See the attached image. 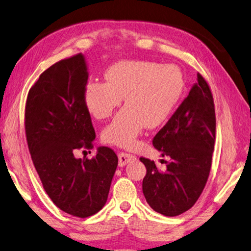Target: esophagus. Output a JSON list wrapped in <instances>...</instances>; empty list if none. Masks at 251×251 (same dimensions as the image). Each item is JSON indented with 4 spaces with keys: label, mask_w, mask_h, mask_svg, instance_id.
<instances>
[{
    "label": "esophagus",
    "mask_w": 251,
    "mask_h": 251,
    "mask_svg": "<svg viewBox=\"0 0 251 251\" xmlns=\"http://www.w3.org/2000/svg\"><path fill=\"white\" fill-rule=\"evenodd\" d=\"M133 158H135V156L132 154L126 153V152H119L118 153V161H119L118 164H119V166H124L130 160H133Z\"/></svg>",
    "instance_id": "1"
}]
</instances>
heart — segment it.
Wrapping results in <instances>:
<instances>
[{
    "mask_svg": "<svg viewBox=\"0 0 251 251\" xmlns=\"http://www.w3.org/2000/svg\"><path fill=\"white\" fill-rule=\"evenodd\" d=\"M106 82H89L83 99L93 116L110 117L125 96V107L102 130L107 144L130 147L143 129L157 128L169 121L181 101L185 88L180 68L149 61L123 60L105 73Z\"/></svg>",
    "mask_w": 251,
    "mask_h": 251,
    "instance_id": "obj_1",
    "label": "heart"
}]
</instances>
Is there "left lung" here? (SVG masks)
I'll return each mask as SVG.
<instances>
[{"label":"left lung","mask_w":251,"mask_h":251,"mask_svg":"<svg viewBox=\"0 0 251 251\" xmlns=\"http://www.w3.org/2000/svg\"><path fill=\"white\" fill-rule=\"evenodd\" d=\"M198 82L153 138V145L169 156L164 171L141 157L146 168L143 193L154 211L176 217L192 208L208 181L216 140V111L209 83L198 73Z\"/></svg>","instance_id":"8db88e82"}]
</instances>
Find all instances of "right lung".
Returning <instances> with one entry per match:
<instances>
[{
    "instance_id": "obj_1",
    "label": "right lung",
    "mask_w": 251,
    "mask_h": 251,
    "mask_svg": "<svg viewBox=\"0 0 251 251\" xmlns=\"http://www.w3.org/2000/svg\"><path fill=\"white\" fill-rule=\"evenodd\" d=\"M87 82L81 53L55 62L30 88L25 113L27 147L43 189L59 209L78 218L105 205L118 164L106 146L90 160L75 156L94 149L96 137L83 99Z\"/></svg>"
}]
</instances>
